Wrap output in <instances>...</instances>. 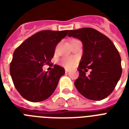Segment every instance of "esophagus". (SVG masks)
I'll return each instance as SVG.
<instances>
[{"instance_id": "34e87169", "label": "esophagus", "mask_w": 129, "mask_h": 129, "mask_svg": "<svg viewBox=\"0 0 129 129\" xmlns=\"http://www.w3.org/2000/svg\"><path fill=\"white\" fill-rule=\"evenodd\" d=\"M65 72H66V73H68L69 72H70V70H69L68 69H66V70H65Z\"/></svg>"}]
</instances>
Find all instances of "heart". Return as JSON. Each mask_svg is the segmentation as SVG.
<instances>
[{"mask_svg":"<svg viewBox=\"0 0 129 129\" xmlns=\"http://www.w3.org/2000/svg\"><path fill=\"white\" fill-rule=\"evenodd\" d=\"M75 63H76V59L71 57H64L60 60V64L66 68H72L75 65Z\"/></svg>","mask_w":129,"mask_h":129,"instance_id":"b5f03b06","label":"heart"}]
</instances>
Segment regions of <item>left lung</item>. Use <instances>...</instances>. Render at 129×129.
Instances as JSON below:
<instances>
[{
    "mask_svg": "<svg viewBox=\"0 0 129 129\" xmlns=\"http://www.w3.org/2000/svg\"><path fill=\"white\" fill-rule=\"evenodd\" d=\"M68 37L79 39L83 44L79 77L75 81L77 90L85 98L101 100L109 96L118 83L121 74V58L109 38L89 27L68 31ZM87 69L92 70L86 76Z\"/></svg>",
    "mask_w": 129,
    "mask_h": 129,
    "instance_id": "obj_1",
    "label": "left lung"
}]
</instances>
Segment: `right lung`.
<instances>
[{
	"label": "right lung",
	"instance_id": "add662e5",
	"mask_svg": "<svg viewBox=\"0 0 129 129\" xmlns=\"http://www.w3.org/2000/svg\"><path fill=\"white\" fill-rule=\"evenodd\" d=\"M65 31H39L21 43L13 53L10 74L19 94L30 102H41L48 98L55 90L62 67L55 65L50 72H44L45 63H50L57 44L68 34Z\"/></svg>",
	"mask_w": 129,
	"mask_h": 129
}]
</instances>
